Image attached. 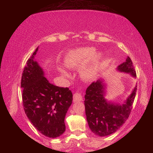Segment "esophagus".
Segmentation results:
<instances>
[{
	"instance_id": "obj_1",
	"label": "esophagus",
	"mask_w": 153,
	"mask_h": 153,
	"mask_svg": "<svg viewBox=\"0 0 153 153\" xmlns=\"http://www.w3.org/2000/svg\"><path fill=\"white\" fill-rule=\"evenodd\" d=\"M73 98H74V102H75L82 101V96L81 95V94H79V93L76 92L74 94Z\"/></svg>"
}]
</instances>
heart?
Segmentation results:
<instances>
[{"instance_id":"1","label":"heart","mask_w":153,"mask_h":153,"mask_svg":"<svg viewBox=\"0 0 153 153\" xmlns=\"http://www.w3.org/2000/svg\"><path fill=\"white\" fill-rule=\"evenodd\" d=\"M103 55L100 52H97L93 47L78 48L67 53L63 59L64 65L69 69H81L80 75L85 79L95 78L99 73L102 65ZM59 70L64 77H69L70 74L63 67Z\"/></svg>"}]
</instances>
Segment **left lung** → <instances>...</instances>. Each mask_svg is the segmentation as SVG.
Segmentation results:
<instances>
[{
  "mask_svg": "<svg viewBox=\"0 0 153 153\" xmlns=\"http://www.w3.org/2000/svg\"><path fill=\"white\" fill-rule=\"evenodd\" d=\"M117 70L128 74L136 78L132 61L128 56L117 67ZM137 86L131 91L122 104L108 100L107 94V83L103 78L92 82L85 94V111L89 128L98 136H107L115 133L128 118L135 98Z\"/></svg>",
  "mask_w": 153,
  "mask_h": 153,
  "instance_id": "1",
  "label": "left lung"
}]
</instances>
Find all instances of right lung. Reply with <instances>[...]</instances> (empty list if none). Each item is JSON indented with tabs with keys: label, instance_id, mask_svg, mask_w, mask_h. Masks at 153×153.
I'll list each match as a JSON object with an SVG mask.
<instances>
[{
	"label": "right lung",
	"instance_id": "1",
	"mask_svg": "<svg viewBox=\"0 0 153 153\" xmlns=\"http://www.w3.org/2000/svg\"><path fill=\"white\" fill-rule=\"evenodd\" d=\"M38 48L27 60L22 74L23 105L32 125L43 135L55 138L65 131V117L73 94L68 88L55 86L45 77L43 69L34 59Z\"/></svg>",
	"mask_w": 153,
	"mask_h": 153
}]
</instances>
